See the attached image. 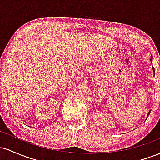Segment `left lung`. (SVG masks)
Segmentation results:
<instances>
[{
  "label": "left lung",
  "mask_w": 160,
  "mask_h": 160,
  "mask_svg": "<svg viewBox=\"0 0 160 160\" xmlns=\"http://www.w3.org/2000/svg\"><path fill=\"white\" fill-rule=\"evenodd\" d=\"M152 59H153V56H150V62H151V63H152ZM153 71H155V70H154V68L153 67ZM150 111H149V112H148V116H149V114H150Z\"/></svg>",
  "instance_id": "8db88e82"
}]
</instances>
